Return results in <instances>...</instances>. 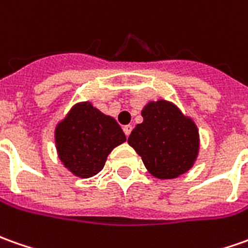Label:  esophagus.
Here are the masks:
<instances>
[{
	"mask_svg": "<svg viewBox=\"0 0 248 248\" xmlns=\"http://www.w3.org/2000/svg\"><path fill=\"white\" fill-rule=\"evenodd\" d=\"M131 124H126V126H124V133L126 134V137H129L130 136V133H131Z\"/></svg>",
	"mask_w": 248,
	"mask_h": 248,
	"instance_id": "esophagus-1",
	"label": "esophagus"
}]
</instances>
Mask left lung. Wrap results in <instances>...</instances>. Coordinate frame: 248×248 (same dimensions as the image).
I'll return each mask as SVG.
<instances>
[{
	"mask_svg": "<svg viewBox=\"0 0 248 248\" xmlns=\"http://www.w3.org/2000/svg\"><path fill=\"white\" fill-rule=\"evenodd\" d=\"M144 118L127 138L141 156L146 170L157 179H175L191 170L200 153V133L195 122L172 102H148Z\"/></svg>",
	"mask_w": 248,
	"mask_h": 248,
	"instance_id": "obj_1",
	"label": "left lung"
}]
</instances>
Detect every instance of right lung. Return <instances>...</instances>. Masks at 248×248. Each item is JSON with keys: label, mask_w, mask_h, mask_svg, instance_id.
Instances as JSON below:
<instances>
[{"label": "right lung", "mask_w": 248, "mask_h": 248, "mask_svg": "<svg viewBox=\"0 0 248 248\" xmlns=\"http://www.w3.org/2000/svg\"><path fill=\"white\" fill-rule=\"evenodd\" d=\"M54 138L61 163L82 179L100 172L111 151L126 141L117 121L91 102L76 103L57 124Z\"/></svg>", "instance_id": "1"}]
</instances>
